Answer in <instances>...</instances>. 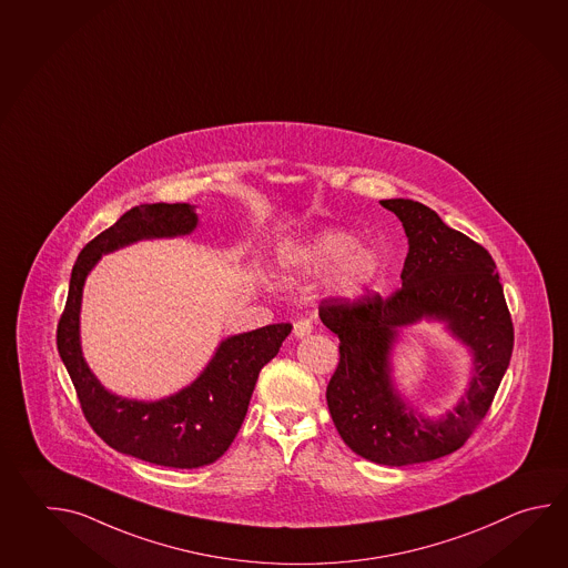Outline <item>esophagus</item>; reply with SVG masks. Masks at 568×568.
I'll list each match as a JSON object with an SVG mask.
<instances>
[{
  "label": "esophagus",
  "instance_id": "1",
  "mask_svg": "<svg viewBox=\"0 0 568 568\" xmlns=\"http://www.w3.org/2000/svg\"><path fill=\"white\" fill-rule=\"evenodd\" d=\"M313 332V322L310 317H302V320H297L295 325H293V334L295 337H305L310 336Z\"/></svg>",
  "mask_w": 568,
  "mask_h": 568
}]
</instances>
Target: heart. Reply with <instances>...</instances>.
Segmentation results:
<instances>
[{
    "label": "heart",
    "mask_w": 568,
    "mask_h": 568,
    "mask_svg": "<svg viewBox=\"0 0 568 568\" xmlns=\"http://www.w3.org/2000/svg\"><path fill=\"white\" fill-rule=\"evenodd\" d=\"M281 266L290 277H320L332 273L329 287L339 297H358L381 273L374 246L358 244L352 232L324 229L281 251Z\"/></svg>",
    "instance_id": "b5f03b06"
}]
</instances>
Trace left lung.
I'll return each instance as SVG.
<instances>
[{
  "mask_svg": "<svg viewBox=\"0 0 568 568\" xmlns=\"http://www.w3.org/2000/svg\"><path fill=\"white\" fill-rule=\"evenodd\" d=\"M405 226L403 287L388 297H327L320 317L339 337V364L325 398L339 437L359 457L403 467L457 452L498 393L514 349V325L496 263L481 244L453 231L415 200H383ZM440 318L475 354V376L456 410L433 422L393 388L389 349L403 324Z\"/></svg>",
  "mask_w": 568,
  "mask_h": 568,
  "instance_id": "1",
  "label": "left lung"
}]
</instances>
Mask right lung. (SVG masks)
Listing matches in <instances>:
<instances>
[{
    "instance_id": "add662e5",
    "label": "right lung",
    "mask_w": 568,
    "mask_h": 568,
    "mask_svg": "<svg viewBox=\"0 0 568 568\" xmlns=\"http://www.w3.org/2000/svg\"><path fill=\"white\" fill-rule=\"evenodd\" d=\"M197 216L190 204H141L128 210L87 244L72 266L69 297L60 315L57 346L84 418L115 452L141 462L194 469L214 464L243 425L258 372L277 356L291 324L265 325L226 337L214 358L184 390L155 403L129 400L104 390L82 358L79 315L82 285L101 255L141 239L190 234Z\"/></svg>"
}]
</instances>
